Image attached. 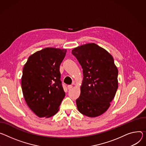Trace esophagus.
<instances>
[{
  "mask_svg": "<svg viewBox=\"0 0 146 146\" xmlns=\"http://www.w3.org/2000/svg\"><path fill=\"white\" fill-rule=\"evenodd\" d=\"M72 87H73V86H72V85H68V90H70L71 88H72Z\"/></svg>",
  "mask_w": 146,
  "mask_h": 146,
  "instance_id": "34e87169",
  "label": "esophagus"
}]
</instances>
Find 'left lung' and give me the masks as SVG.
<instances>
[{
	"instance_id": "obj_1",
	"label": "left lung",
	"mask_w": 146,
	"mask_h": 146,
	"mask_svg": "<svg viewBox=\"0 0 146 146\" xmlns=\"http://www.w3.org/2000/svg\"><path fill=\"white\" fill-rule=\"evenodd\" d=\"M82 66L83 80L80 96L76 100L81 113L93 117L109 108L118 88V70L112 55L94 43L78 46L72 51Z\"/></svg>"
}]
</instances>
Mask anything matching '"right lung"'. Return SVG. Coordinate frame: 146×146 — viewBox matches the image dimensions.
I'll list each match as a JSON object with an SVG mask.
<instances>
[{
    "mask_svg": "<svg viewBox=\"0 0 146 146\" xmlns=\"http://www.w3.org/2000/svg\"><path fill=\"white\" fill-rule=\"evenodd\" d=\"M66 49L46 48L31 55L24 64L21 88L25 101L39 117L55 115L65 96L60 65Z\"/></svg>",
    "mask_w": 146,
    "mask_h": 146,
    "instance_id": "obj_1",
    "label": "right lung"
}]
</instances>
